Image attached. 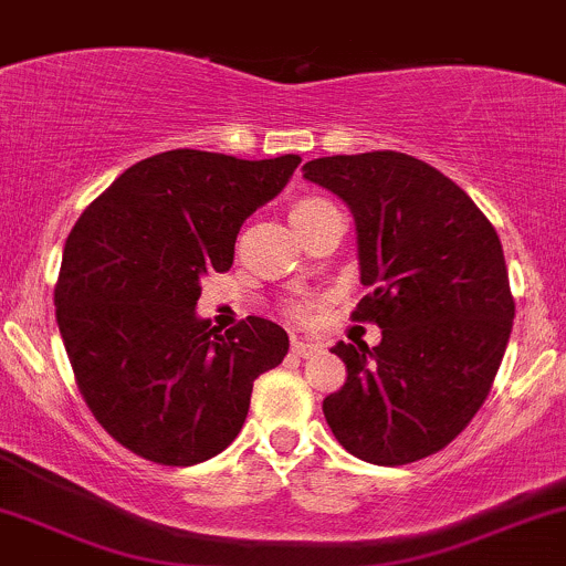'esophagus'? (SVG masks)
Segmentation results:
<instances>
[{"label":"esophagus","instance_id":"1","mask_svg":"<svg viewBox=\"0 0 566 566\" xmlns=\"http://www.w3.org/2000/svg\"><path fill=\"white\" fill-rule=\"evenodd\" d=\"M290 349H293V353L298 355V358H312V355L323 353V347H319V344L303 342V338H293V344H290Z\"/></svg>","mask_w":566,"mask_h":566}]
</instances>
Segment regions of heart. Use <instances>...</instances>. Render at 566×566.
I'll use <instances>...</instances> for the list:
<instances>
[{
  "mask_svg": "<svg viewBox=\"0 0 566 566\" xmlns=\"http://www.w3.org/2000/svg\"><path fill=\"white\" fill-rule=\"evenodd\" d=\"M328 206L331 203L325 198H314V195H308V198L295 200L293 208H290V219H293V222H298V219L312 217V213L323 211V208H328ZM293 314H295V317H306L308 308L306 306H293Z\"/></svg>",
  "mask_w": 566,
  "mask_h": 566,
  "instance_id": "b5f03b06",
  "label": "heart"
}]
</instances>
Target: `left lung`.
Returning a JSON list of instances; mask_svg holds the SVG:
<instances>
[{"label": "left lung", "instance_id": "8db88e82", "mask_svg": "<svg viewBox=\"0 0 566 566\" xmlns=\"http://www.w3.org/2000/svg\"><path fill=\"white\" fill-rule=\"evenodd\" d=\"M308 181L353 208L360 284L353 319L382 342H338L342 390L323 401L333 437L377 467L439 453L491 392L513 331L502 241L467 192L401 151L319 157Z\"/></svg>", "mask_w": 566, "mask_h": 566}]
</instances>
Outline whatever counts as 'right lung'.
<instances>
[{
  "instance_id": "obj_1",
  "label": "right lung",
  "mask_w": 566,
  "mask_h": 566,
  "mask_svg": "<svg viewBox=\"0 0 566 566\" xmlns=\"http://www.w3.org/2000/svg\"><path fill=\"white\" fill-rule=\"evenodd\" d=\"M298 154L238 159L174 148L124 170L64 243L53 303L75 382L97 423L135 455L192 467L241 431L252 385L287 333L195 317L200 276L233 265L243 219L282 192Z\"/></svg>"
}]
</instances>
